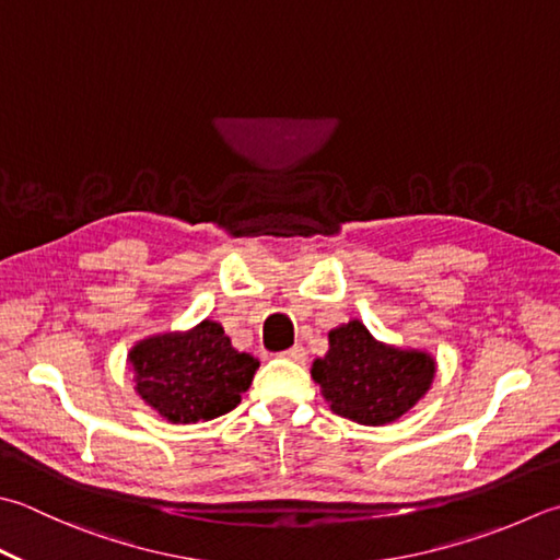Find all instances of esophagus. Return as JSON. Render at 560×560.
<instances>
[{"label": "esophagus", "mask_w": 560, "mask_h": 560, "mask_svg": "<svg viewBox=\"0 0 560 560\" xmlns=\"http://www.w3.org/2000/svg\"><path fill=\"white\" fill-rule=\"evenodd\" d=\"M281 357H287V359L295 361V364H303V361H305V357H308V354H305V349H303L301 345H295V347L287 349V352H283Z\"/></svg>", "instance_id": "obj_1"}]
</instances>
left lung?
I'll return each instance as SVG.
<instances>
[{
    "label": "left lung",
    "instance_id": "8db88e82",
    "mask_svg": "<svg viewBox=\"0 0 560 560\" xmlns=\"http://www.w3.org/2000/svg\"><path fill=\"white\" fill-rule=\"evenodd\" d=\"M327 342V354L313 361L311 376L339 418L390 424L432 388L436 359L427 349L381 342L357 317L332 327Z\"/></svg>",
    "mask_w": 560,
    "mask_h": 560
}]
</instances>
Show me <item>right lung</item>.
<instances>
[{
    "mask_svg": "<svg viewBox=\"0 0 560 560\" xmlns=\"http://www.w3.org/2000/svg\"><path fill=\"white\" fill-rule=\"evenodd\" d=\"M136 393L160 418L194 424L237 408L259 361L237 352L223 325L201 320L189 330L142 337L130 347Z\"/></svg>",
    "mask_w": 560,
    "mask_h": 560,
    "instance_id": "right-lung-1",
    "label": "right lung"
}]
</instances>
